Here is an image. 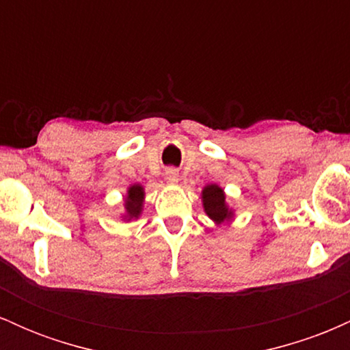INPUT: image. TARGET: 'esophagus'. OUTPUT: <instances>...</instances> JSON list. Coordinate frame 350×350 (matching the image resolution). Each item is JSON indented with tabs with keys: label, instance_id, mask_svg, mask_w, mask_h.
I'll return each instance as SVG.
<instances>
[{
	"label": "esophagus",
	"instance_id": "1",
	"mask_svg": "<svg viewBox=\"0 0 350 350\" xmlns=\"http://www.w3.org/2000/svg\"><path fill=\"white\" fill-rule=\"evenodd\" d=\"M166 179H167V183H171V184L178 183V180H179L178 170H174V167H170V170L166 171Z\"/></svg>",
	"mask_w": 350,
	"mask_h": 350
}]
</instances>
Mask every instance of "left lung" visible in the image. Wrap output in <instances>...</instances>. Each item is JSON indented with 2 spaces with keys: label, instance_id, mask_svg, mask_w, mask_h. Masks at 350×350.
Instances as JSON below:
<instances>
[{
  "label": "left lung",
  "instance_id": "8db88e82",
  "mask_svg": "<svg viewBox=\"0 0 350 350\" xmlns=\"http://www.w3.org/2000/svg\"><path fill=\"white\" fill-rule=\"evenodd\" d=\"M202 206L208 219L214 220L217 226L224 222H230L235 217L234 208L228 207L226 200V192L217 184H207L202 189Z\"/></svg>",
  "mask_w": 350,
  "mask_h": 350
}]
</instances>
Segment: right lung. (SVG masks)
I'll list each match as a JSON object with an SVG mask.
<instances>
[{"instance_id": "obj_1", "label": "right lung", "mask_w": 350, "mask_h": 350, "mask_svg": "<svg viewBox=\"0 0 350 350\" xmlns=\"http://www.w3.org/2000/svg\"><path fill=\"white\" fill-rule=\"evenodd\" d=\"M143 202H144V187L142 184H133V186L128 187L126 196H124V212L122 219L126 220V222L138 219L143 212Z\"/></svg>"}]
</instances>
